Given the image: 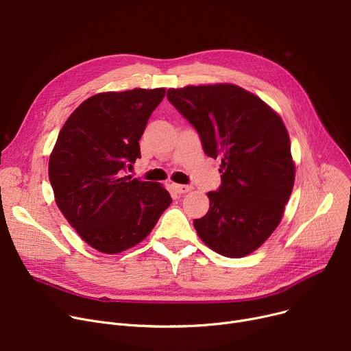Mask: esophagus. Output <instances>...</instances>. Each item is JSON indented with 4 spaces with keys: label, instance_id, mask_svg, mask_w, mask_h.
Wrapping results in <instances>:
<instances>
[{
    "label": "esophagus",
    "instance_id": "1",
    "mask_svg": "<svg viewBox=\"0 0 351 351\" xmlns=\"http://www.w3.org/2000/svg\"><path fill=\"white\" fill-rule=\"evenodd\" d=\"M172 189L179 193V195H183V193H188L189 191H192V186L189 184H179V183H173L172 184Z\"/></svg>",
    "mask_w": 351,
    "mask_h": 351
}]
</instances>
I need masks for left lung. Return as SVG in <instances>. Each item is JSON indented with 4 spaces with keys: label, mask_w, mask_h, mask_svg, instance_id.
<instances>
[{
    "label": "left lung",
    "mask_w": 351,
    "mask_h": 351,
    "mask_svg": "<svg viewBox=\"0 0 351 351\" xmlns=\"http://www.w3.org/2000/svg\"><path fill=\"white\" fill-rule=\"evenodd\" d=\"M168 100L197 131L204 154L221 160V184L193 221L213 251L241 258L272 234L295 182L288 131L269 106L236 84L169 88Z\"/></svg>",
    "instance_id": "left-lung-1"
}]
</instances>
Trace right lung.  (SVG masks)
Returning <instances> with one entry per match:
<instances>
[{
	"instance_id": "obj_1",
	"label": "right lung",
	"mask_w": 351,
	"mask_h": 351,
	"mask_svg": "<svg viewBox=\"0 0 351 351\" xmlns=\"http://www.w3.org/2000/svg\"><path fill=\"white\" fill-rule=\"evenodd\" d=\"M165 88L107 91L84 100L62 127L49 158L60 212L93 248L117 254L141 243L172 203L163 186L125 176Z\"/></svg>"
}]
</instances>
